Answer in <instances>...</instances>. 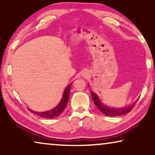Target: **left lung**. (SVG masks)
<instances>
[{"label":"left lung","mask_w":155,"mask_h":155,"mask_svg":"<svg viewBox=\"0 0 155 155\" xmlns=\"http://www.w3.org/2000/svg\"><path fill=\"white\" fill-rule=\"evenodd\" d=\"M91 94H92V98L93 99V101L94 102V104L96 105V107L98 108L99 110L102 112L104 114H105L106 116H121L124 114H126L128 112H130L131 110L133 109V108L134 107L135 105V102L133 104L129 106V107H124V108H111V107H107V106L104 105L101 102L100 100L99 99V97L97 96V94L91 91Z\"/></svg>","instance_id":"left-lung-1"}]
</instances>
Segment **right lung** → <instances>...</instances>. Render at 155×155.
Returning <instances> with one entry per match:
<instances>
[{
  "label": "right lung",
  "instance_id": "add662e5",
  "mask_svg": "<svg viewBox=\"0 0 155 155\" xmlns=\"http://www.w3.org/2000/svg\"><path fill=\"white\" fill-rule=\"evenodd\" d=\"M71 84H68L67 86V87L65 88V92L63 93V98L61 99V102L56 107H55L54 109H53L50 111H44V112H36L33 111L31 110H29L32 113L37 114V115L39 116L40 117L44 118H54L55 117L60 115V114L63 111V110L65 109V108L66 107V105L68 101L69 97H70V89H71Z\"/></svg>",
  "mask_w": 155,
  "mask_h": 155
}]
</instances>
